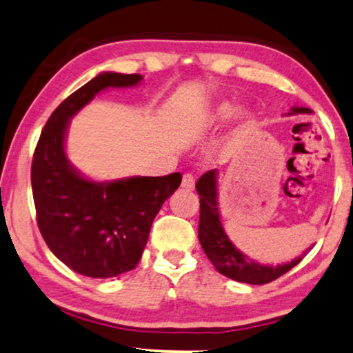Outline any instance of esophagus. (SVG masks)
<instances>
[{"label":"esophagus","mask_w":353,"mask_h":353,"mask_svg":"<svg viewBox=\"0 0 353 353\" xmlns=\"http://www.w3.org/2000/svg\"><path fill=\"white\" fill-rule=\"evenodd\" d=\"M194 186H196V180H194V176L191 173H185V175H183L181 188L186 189V191H192Z\"/></svg>","instance_id":"34e87169"}]
</instances>
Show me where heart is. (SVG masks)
I'll return each instance as SVG.
<instances>
[{
  "label": "heart",
  "instance_id": "b5f03b06",
  "mask_svg": "<svg viewBox=\"0 0 353 353\" xmlns=\"http://www.w3.org/2000/svg\"><path fill=\"white\" fill-rule=\"evenodd\" d=\"M236 113H237L236 106L228 103V101H223V103H219L213 108L212 114H210V122L214 125H221V124H224V122L231 121L232 117L236 116ZM253 125H254V119L252 114L247 113V111H243V113L239 114V121H237V134L239 135L248 134V132L253 129Z\"/></svg>",
  "mask_w": 353,
  "mask_h": 353
}]
</instances>
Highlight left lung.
<instances>
[{
  "instance_id": "left-lung-1",
  "label": "left lung",
  "mask_w": 353,
  "mask_h": 353,
  "mask_svg": "<svg viewBox=\"0 0 353 353\" xmlns=\"http://www.w3.org/2000/svg\"><path fill=\"white\" fill-rule=\"evenodd\" d=\"M310 113L309 108H298L293 106L288 114ZM196 189L201 199V218H199V242L212 264L219 274L236 280V282L250 285H264L279 279L293 269L303 256L293 259L287 264L268 265L259 264L250 259L224 232V228L219 218L218 208V188H216V170H208L199 178Z\"/></svg>"
}]
</instances>
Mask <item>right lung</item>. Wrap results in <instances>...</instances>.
<instances>
[{"mask_svg": "<svg viewBox=\"0 0 353 353\" xmlns=\"http://www.w3.org/2000/svg\"><path fill=\"white\" fill-rule=\"evenodd\" d=\"M141 74L100 73L73 92L46 122L34 150L32 189L38 228L55 256L74 272L110 279L135 269L151 224L181 183V173L97 183L70 164V119L99 92L132 88Z\"/></svg>", "mask_w": 353, "mask_h": 353, "instance_id": "right-lung-1", "label": "right lung"}]
</instances>
